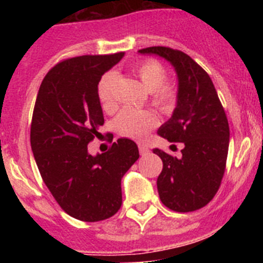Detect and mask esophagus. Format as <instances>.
Segmentation results:
<instances>
[{"label":"esophagus","instance_id":"esophagus-1","mask_svg":"<svg viewBox=\"0 0 263 263\" xmlns=\"http://www.w3.org/2000/svg\"><path fill=\"white\" fill-rule=\"evenodd\" d=\"M138 148H139V154H141V155H146V154H148V148L146 147V146L139 145V146H138Z\"/></svg>","mask_w":263,"mask_h":263}]
</instances>
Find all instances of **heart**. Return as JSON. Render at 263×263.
I'll return each mask as SVG.
<instances>
[{
  "label": "heart",
  "instance_id": "obj_1",
  "mask_svg": "<svg viewBox=\"0 0 263 263\" xmlns=\"http://www.w3.org/2000/svg\"><path fill=\"white\" fill-rule=\"evenodd\" d=\"M136 73L142 84L152 90L153 103L162 111L173 110L176 104V89L174 85L166 84L167 72L160 63L146 60L136 68ZM117 73L108 72L101 78L97 85V96L105 110H111L116 106L115 88ZM158 125V117L152 110L125 108L115 120V129L121 136L133 139H143L148 132Z\"/></svg>",
  "mask_w": 263,
  "mask_h": 263
}]
</instances>
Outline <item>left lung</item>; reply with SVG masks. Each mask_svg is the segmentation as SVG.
Listing matches in <instances>:
<instances>
[{
	"mask_svg": "<svg viewBox=\"0 0 263 263\" xmlns=\"http://www.w3.org/2000/svg\"><path fill=\"white\" fill-rule=\"evenodd\" d=\"M174 66L178 100L173 116L158 130L170 142H182V157L154 148L163 162L157 180L160 201L175 212H192L210 203L218 191L227 164L229 124L210 75L191 57L170 47H147Z\"/></svg>",
	"mask_w": 263,
	"mask_h": 263,
	"instance_id": "left-lung-1",
	"label": "left lung"
}]
</instances>
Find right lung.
Returning <instances> with one entry per match:
<instances>
[{"instance_id": "obj_1", "label": "right lung", "mask_w": 263, "mask_h": 263, "mask_svg": "<svg viewBox=\"0 0 263 263\" xmlns=\"http://www.w3.org/2000/svg\"><path fill=\"white\" fill-rule=\"evenodd\" d=\"M124 52L58 63L38 90L30 142L42 179L62 210L81 221L111 217L122 204L121 179L139 158L138 146L117 139L106 153H88L104 115L97 85Z\"/></svg>"}]
</instances>
